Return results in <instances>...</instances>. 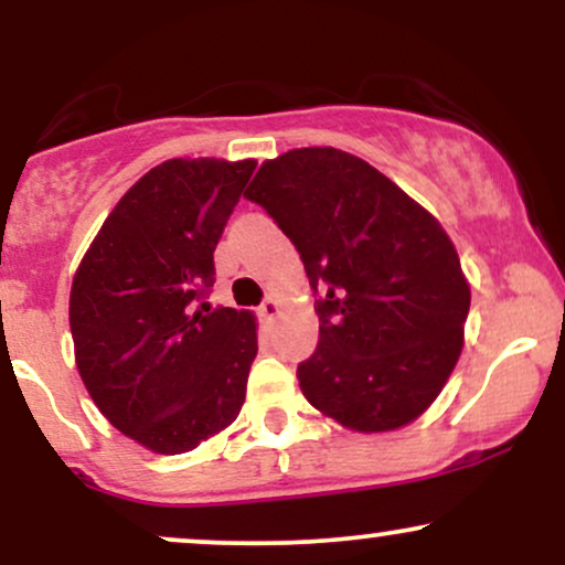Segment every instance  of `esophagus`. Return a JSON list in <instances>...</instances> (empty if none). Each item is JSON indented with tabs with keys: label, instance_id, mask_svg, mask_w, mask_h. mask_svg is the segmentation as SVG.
<instances>
[{
	"label": "esophagus",
	"instance_id": "esophagus-1",
	"mask_svg": "<svg viewBox=\"0 0 565 565\" xmlns=\"http://www.w3.org/2000/svg\"><path fill=\"white\" fill-rule=\"evenodd\" d=\"M278 310H281V305H278L276 300H265L260 308H257V313H260V319H265V321H270V319H276L278 316Z\"/></svg>",
	"mask_w": 565,
	"mask_h": 565
}]
</instances>
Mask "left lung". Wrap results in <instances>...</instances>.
Instances as JSON below:
<instances>
[{
    "instance_id": "left-lung-1",
    "label": "left lung",
    "mask_w": 565,
    "mask_h": 565,
    "mask_svg": "<svg viewBox=\"0 0 565 565\" xmlns=\"http://www.w3.org/2000/svg\"><path fill=\"white\" fill-rule=\"evenodd\" d=\"M244 196L287 233L321 291L319 345L297 366L310 406L359 433L414 423L457 366L470 310V284L438 220L337 148L263 161Z\"/></svg>"
}]
</instances>
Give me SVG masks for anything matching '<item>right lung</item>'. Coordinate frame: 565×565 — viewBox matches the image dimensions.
Masks as SVG:
<instances>
[{
    "instance_id": "right-lung-1",
    "label": "right lung",
    "mask_w": 565,
    "mask_h": 565,
    "mask_svg": "<svg viewBox=\"0 0 565 565\" xmlns=\"http://www.w3.org/2000/svg\"><path fill=\"white\" fill-rule=\"evenodd\" d=\"M257 161L170 159L135 183L71 284L76 369L116 430L185 454L238 417L257 355L249 310L201 302Z\"/></svg>"
}]
</instances>
